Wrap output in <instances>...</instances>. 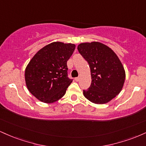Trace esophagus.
I'll use <instances>...</instances> for the list:
<instances>
[{
  "mask_svg": "<svg viewBox=\"0 0 146 146\" xmlns=\"http://www.w3.org/2000/svg\"><path fill=\"white\" fill-rule=\"evenodd\" d=\"M80 77H78V78H75V80L76 82H79V81H80Z\"/></svg>",
  "mask_w": 146,
  "mask_h": 146,
  "instance_id": "obj_1",
  "label": "esophagus"
}]
</instances>
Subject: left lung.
<instances>
[{
	"label": "left lung",
	"instance_id": "obj_1",
	"mask_svg": "<svg viewBox=\"0 0 146 146\" xmlns=\"http://www.w3.org/2000/svg\"><path fill=\"white\" fill-rule=\"evenodd\" d=\"M79 53L88 62L91 84L83 94L94 104H102L113 100L123 88L125 74L123 65L111 48L98 42L81 43Z\"/></svg>",
	"mask_w": 146,
	"mask_h": 146
}]
</instances>
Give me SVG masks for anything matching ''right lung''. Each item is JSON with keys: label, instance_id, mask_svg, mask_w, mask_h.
Segmentation results:
<instances>
[{"label": "right lung", "instance_id": "add662e5", "mask_svg": "<svg viewBox=\"0 0 146 146\" xmlns=\"http://www.w3.org/2000/svg\"><path fill=\"white\" fill-rule=\"evenodd\" d=\"M75 48L73 44L55 42L41 48L25 69V82L30 93L44 103L62 98L73 81L68 77L67 61Z\"/></svg>", "mask_w": 146, "mask_h": 146}]
</instances>
